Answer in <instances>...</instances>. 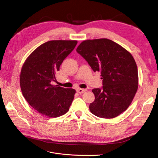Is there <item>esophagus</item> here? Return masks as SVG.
<instances>
[{
	"label": "esophagus",
	"instance_id": "obj_1",
	"mask_svg": "<svg viewBox=\"0 0 158 158\" xmlns=\"http://www.w3.org/2000/svg\"><path fill=\"white\" fill-rule=\"evenodd\" d=\"M86 91V89H82V88H78V89H77V93H79V94H82V93H83L84 92H85Z\"/></svg>",
	"mask_w": 158,
	"mask_h": 158
}]
</instances>
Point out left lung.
<instances>
[{"instance_id":"8db88e82","label":"left lung","mask_w":158,"mask_h":158,"mask_svg":"<svg viewBox=\"0 0 158 158\" xmlns=\"http://www.w3.org/2000/svg\"><path fill=\"white\" fill-rule=\"evenodd\" d=\"M76 51L94 72H100L103 86L92 91L95 99L89 110L96 116L110 119L128 109L138 89V69L130 52L108 39L83 41Z\"/></svg>"}]
</instances>
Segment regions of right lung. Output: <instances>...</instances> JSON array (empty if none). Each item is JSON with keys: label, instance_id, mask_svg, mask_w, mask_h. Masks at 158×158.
<instances>
[{"label": "right lung", "instance_id": "obj_1", "mask_svg": "<svg viewBox=\"0 0 158 158\" xmlns=\"http://www.w3.org/2000/svg\"><path fill=\"white\" fill-rule=\"evenodd\" d=\"M76 40H50L41 44L27 58L20 73L24 98L38 112L49 118L64 115L74 98L76 90L53 85L56 73L75 48Z\"/></svg>", "mask_w": 158, "mask_h": 158}]
</instances>
